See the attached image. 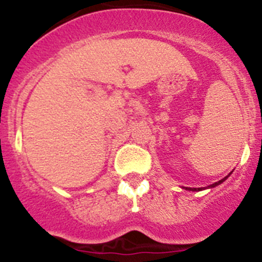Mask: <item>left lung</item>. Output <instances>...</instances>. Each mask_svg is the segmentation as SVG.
Masks as SVG:
<instances>
[{
  "instance_id": "left-lung-1",
  "label": "left lung",
  "mask_w": 262,
  "mask_h": 262,
  "mask_svg": "<svg viewBox=\"0 0 262 262\" xmlns=\"http://www.w3.org/2000/svg\"><path fill=\"white\" fill-rule=\"evenodd\" d=\"M228 177H225L224 179H222V180H219V182H216V183H214V184H211V185H209V188H214V187H216V185H219V184H222L223 182H224L225 179H227ZM185 189H189V190H201V189H204V188H185Z\"/></svg>"
}]
</instances>
